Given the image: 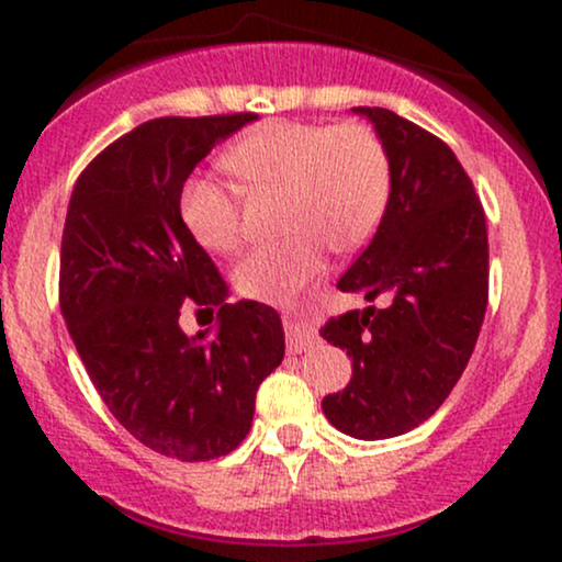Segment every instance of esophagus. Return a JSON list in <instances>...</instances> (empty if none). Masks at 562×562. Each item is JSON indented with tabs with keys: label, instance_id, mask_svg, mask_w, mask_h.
<instances>
[{
	"label": "esophagus",
	"instance_id": "34e87169",
	"mask_svg": "<svg viewBox=\"0 0 562 562\" xmlns=\"http://www.w3.org/2000/svg\"><path fill=\"white\" fill-rule=\"evenodd\" d=\"M285 327H288V351L290 353L306 351V348H312L314 340H317V333H314L306 322L288 319Z\"/></svg>",
	"mask_w": 562,
	"mask_h": 562
}]
</instances>
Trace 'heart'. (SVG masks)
Listing matches in <instances>:
<instances>
[{
    "mask_svg": "<svg viewBox=\"0 0 562 562\" xmlns=\"http://www.w3.org/2000/svg\"><path fill=\"white\" fill-rule=\"evenodd\" d=\"M224 164L245 184L285 187L282 240L256 245L235 269L243 295L288 303L335 250L362 245L383 216L391 169L383 142L362 124L322 126L267 121L229 147ZM182 218L195 240L216 254L240 245V192L218 177H195L182 192Z\"/></svg>",
    "mask_w": 562,
    "mask_h": 562,
    "instance_id": "heart-1",
    "label": "heart"
}]
</instances>
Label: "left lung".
<instances>
[{
  "mask_svg": "<svg viewBox=\"0 0 562 562\" xmlns=\"http://www.w3.org/2000/svg\"><path fill=\"white\" fill-rule=\"evenodd\" d=\"M375 128L391 192L375 237L338 280L367 306L319 335L351 357L344 391L322 398L340 434L380 441L415 430L470 362L488 301L486 216L441 139L385 108H351Z\"/></svg>",
  "mask_w": 562,
  "mask_h": 562,
  "instance_id": "1",
  "label": "left lung"
}]
</instances>
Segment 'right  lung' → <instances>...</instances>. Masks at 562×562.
<instances>
[{"mask_svg": "<svg viewBox=\"0 0 562 562\" xmlns=\"http://www.w3.org/2000/svg\"><path fill=\"white\" fill-rule=\"evenodd\" d=\"M259 115L147 121L83 169L68 203L60 308L97 393L137 441L182 462L240 447L256 391L285 357L282 319L229 288L182 222V187ZM182 305L217 308L187 336Z\"/></svg>", "mask_w": 562, "mask_h": 562, "instance_id": "obj_1", "label": "right lung"}]
</instances>
